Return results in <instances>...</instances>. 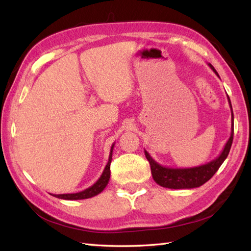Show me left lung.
<instances>
[{
    "mask_svg": "<svg viewBox=\"0 0 251 251\" xmlns=\"http://www.w3.org/2000/svg\"><path fill=\"white\" fill-rule=\"evenodd\" d=\"M208 66H209L211 68V70L214 71L218 76H219V74H218V72L215 70V68L212 67L210 63H208ZM227 100H228V103H230V108L232 112L231 136L228 138V140L226 143L225 148H223L220 155L217 158L212 159V161H210L209 163L201 165V166H195V167H190V168H173V167L163 166V165L158 164L156 161H154L150 154L145 150L146 157L149 161V163H150V166H151L152 177L158 185L163 186V188L175 189V190L199 188V186L206 183L207 181L217 173V170L219 169L222 163L225 162L226 158L227 157L228 152L231 150L232 142H233L234 115H233L231 100L228 98V96H227Z\"/></svg>",
    "mask_w": 251,
    "mask_h": 251,
    "instance_id": "1",
    "label": "left lung"
}]
</instances>
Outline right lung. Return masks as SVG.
Masks as SVG:
<instances>
[{"instance_id": "add662e5", "label": "right lung", "mask_w": 251, "mask_h": 251, "mask_svg": "<svg viewBox=\"0 0 251 251\" xmlns=\"http://www.w3.org/2000/svg\"><path fill=\"white\" fill-rule=\"evenodd\" d=\"M113 148H114V143L111 147V151H110V155H109V161L108 164L105 165V167L102 172V175L100 176V178L96 181V182L87 188L86 190L77 192V193H70V194H51L52 196L57 197V199H61V200H68V201H75V200H85V199H90V197L98 195L104 190V188L108 184L109 180H110V165L112 161V153H113Z\"/></svg>"}]
</instances>
